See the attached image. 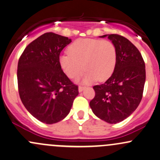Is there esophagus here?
<instances>
[{
    "label": "esophagus",
    "mask_w": 160,
    "mask_h": 160,
    "mask_svg": "<svg viewBox=\"0 0 160 160\" xmlns=\"http://www.w3.org/2000/svg\"><path fill=\"white\" fill-rule=\"evenodd\" d=\"M85 88V87H84V86H79V87H78V91H79V92H82Z\"/></svg>",
    "instance_id": "obj_1"
}]
</instances>
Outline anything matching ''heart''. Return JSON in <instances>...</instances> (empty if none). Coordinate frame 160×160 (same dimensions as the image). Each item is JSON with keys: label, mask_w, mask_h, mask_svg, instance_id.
<instances>
[{"label": "heart", "mask_w": 160, "mask_h": 160, "mask_svg": "<svg viewBox=\"0 0 160 160\" xmlns=\"http://www.w3.org/2000/svg\"><path fill=\"white\" fill-rule=\"evenodd\" d=\"M68 53L61 55L59 63L69 78H78L86 70L85 83L108 79L116 67L117 53L112 41L99 39H78L68 47Z\"/></svg>", "instance_id": "heart-1"}]
</instances>
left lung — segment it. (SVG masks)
<instances>
[{
  "label": "left lung",
  "mask_w": 160,
  "mask_h": 160,
  "mask_svg": "<svg viewBox=\"0 0 160 160\" xmlns=\"http://www.w3.org/2000/svg\"><path fill=\"white\" fill-rule=\"evenodd\" d=\"M107 36L116 47V67L105 83L93 87L95 96L90 107L100 119L116 124L128 118L140 104L146 70L141 53L130 41L116 34L100 37Z\"/></svg>",
  "instance_id": "obj_1"
}]
</instances>
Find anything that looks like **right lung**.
Returning a JSON list of instances; mask_svg holds the SVG:
<instances>
[{
  "instance_id": "right-lung-1",
  "label": "right lung",
  "mask_w": 160,
  "mask_h": 160,
  "mask_svg": "<svg viewBox=\"0 0 160 160\" xmlns=\"http://www.w3.org/2000/svg\"><path fill=\"white\" fill-rule=\"evenodd\" d=\"M71 39L47 32L26 47L17 67L18 90L27 110L46 124L61 121L69 114L78 94L61 69V51Z\"/></svg>"
}]
</instances>
